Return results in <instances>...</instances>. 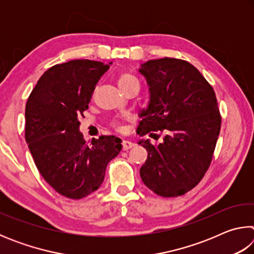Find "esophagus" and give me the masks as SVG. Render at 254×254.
Returning <instances> with one entry per match:
<instances>
[{
  "label": "esophagus",
  "mask_w": 254,
  "mask_h": 254,
  "mask_svg": "<svg viewBox=\"0 0 254 254\" xmlns=\"http://www.w3.org/2000/svg\"><path fill=\"white\" fill-rule=\"evenodd\" d=\"M134 143L133 142H131V141H127V140H124L123 142H122V149L124 150V151H126V150H128V149H131V148H133L134 147Z\"/></svg>",
  "instance_id": "esophagus-1"
}]
</instances>
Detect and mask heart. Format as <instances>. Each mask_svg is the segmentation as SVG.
<instances>
[{
	"label": "heart",
	"instance_id": "heart-1",
	"mask_svg": "<svg viewBox=\"0 0 254 254\" xmlns=\"http://www.w3.org/2000/svg\"><path fill=\"white\" fill-rule=\"evenodd\" d=\"M118 85L121 91L123 92L124 89H127V87H130L132 85H140L139 80H137L136 77L132 74H128V72H122L118 76ZM113 127L117 128L118 131H122L123 127L121 126L120 122H114Z\"/></svg>",
	"mask_w": 254,
	"mask_h": 254
}]
</instances>
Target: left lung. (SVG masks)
I'll return each mask as SVG.
<instances>
[{"mask_svg":"<svg viewBox=\"0 0 254 254\" xmlns=\"http://www.w3.org/2000/svg\"><path fill=\"white\" fill-rule=\"evenodd\" d=\"M139 71L149 85L150 102L136 133L162 143L139 144L148 158L140 168L145 186L162 197L186 194L203 179L212 162L222 118L215 92L196 67L186 60H149Z\"/></svg>","mask_w":254,"mask_h":254,"instance_id":"left-lung-1","label":"left lung"}]
</instances>
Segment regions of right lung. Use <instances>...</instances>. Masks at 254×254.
Wrapping results in <instances>:
<instances>
[{"label":"right lung","instance_id":"1","mask_svg":"<svg viewBox=\"0 0 254 254\" xmlns=\"http://www.w3.org/2000/svg\"><path fill=\"white\" fill-rule=\"evenodd\" d=\"M111 64V63H110ZM110 65L76 59L45 71L25 105V141L42 177L60 195L80 199L100 188L121 139L101 135L86 144L79 117Z\"/></svg>","mask_w":254,"mask_h":254}]
</instances>
